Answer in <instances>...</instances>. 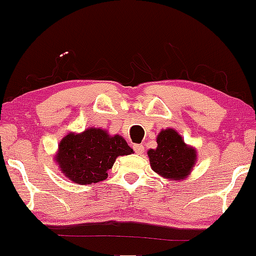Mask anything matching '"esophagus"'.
Segmentation results:
<instances>
[{
  "instance_id": "1",
  "label": "esophagus",
  "mask_w": 256,
  "mask_h": 256,
  "mask_svg": "<svg viewBox=\"0 0 256 256\" xmlns=\"http://www.w3.org/2000/svg\"><path fill=\"white\" fill-rule=\"evenodd\" d=\"M133 148H134V150H136V152L138 154H144V150H145V148H144V145H142V144H136V145H134Z\"/></svg>"
}]
</instances>
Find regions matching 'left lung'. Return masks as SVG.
<instances>
[{"instance_id": "1", "label": "left lung", "mask_w": 256, "mask_h": 256, "mask_svg": "<svg viewBox=\"0 0 256 256\" xmlns=\"http://www.w3.org/2000/svg\"><path fill=\"white\" fill-rule=\"evenodd\" d=\"M152 170L164 179L178 182L191 174L197 162V151L188 145L173 128L162 129L157 136V148L148 151Z\"/></svg>"}]
</instances>
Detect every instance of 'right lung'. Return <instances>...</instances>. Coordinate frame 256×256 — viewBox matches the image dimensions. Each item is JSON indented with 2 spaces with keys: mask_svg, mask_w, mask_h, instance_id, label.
Listing matches in <instances>:
<instances>
[{
  "mask_svg": "<svg viewBox=\"0 0 256 256\" xmlns=\"http://www.w3.org/2000/svg\"><path fill=\"white\" fill-rule=\"evenodd\" d=\"M133 152L123 136L90 127L82 133L66 134L60 140L54 160L68 180L88 185L105 180L117 157Z\"/></svg>",
  "mask_w": 256,
  "mask_h": 256,
  "instance_id": "right-lung-1",
  "label": "right lung"
}]
</instances>
